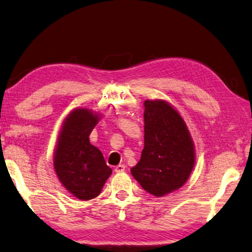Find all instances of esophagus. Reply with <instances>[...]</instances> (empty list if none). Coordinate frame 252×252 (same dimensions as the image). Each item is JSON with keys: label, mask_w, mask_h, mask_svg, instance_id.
Listing matches in <instances>:
<instances>
[{"label": "esophagus", "mask_w": 252, "mask_h": 252, "mask_svg": "<svg viewBox=\"0 0 252 252\" xmlns=\"http://www.w3.org/2000/svg\"><path fill=\"white\" fill-rule=\"evenodd\" d=\"M115 173H122V171L126 170V166L125 165H118L115 167Z\"/></svg>", "instance_id": "obj_1"}]
</instances>
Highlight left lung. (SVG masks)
Instances as JSON below:
<instances>
[{
	"instance_id": "8db88e82",
	"label": "left lung",
	"mask_w": 252,
	"mask_h": 252,
	"mask_svg": "<svg viewBox=\"0 0 252 252\" xmlns=\"http://www.w3.org/2000/svg\"><path fill=\"white\" fill-rule=\"evenodd\" d=\"M145 147L131 174L148 193L161 197L186 183L195 149L181 114L162 99L145 101Z\"/></svg>"
}]
</instances>
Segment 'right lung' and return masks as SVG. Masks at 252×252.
Instances as JSON below:
<instances>
[{"label":"right lung","instance_id":"add662e5","mask_svg":"<svg viewBox=\"0 0 252 252\" xmlns=\"http://www.w3.org/2000/svg\"><path fill=\"white\" fill-rule=\"evenodd\" d=\"M98 120L99 115L91 110L71 111L63 120L55 150L54 167L59 181L83 201L98 196L112 174L101 150L90 142Z\"/></svg>","mask_w":252,"mask_h":252}]
</instances>
